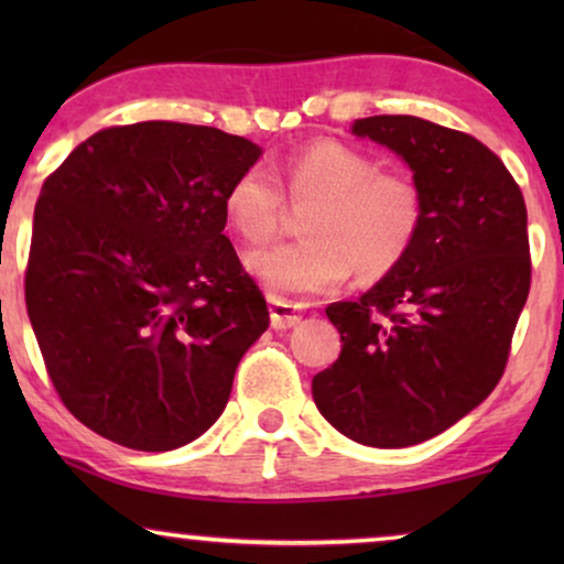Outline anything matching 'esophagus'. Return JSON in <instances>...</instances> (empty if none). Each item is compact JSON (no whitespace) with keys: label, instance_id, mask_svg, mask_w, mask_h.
<instances>
[{"label":"esophagus","instance_id":"1","mask_svg":"<svg viewBox=\"0 0 564 564\" xmlns=\"http://www.w3.org/2000/svg\"><path fill=\"white\" fill-rule=\"evenodd\" d=\"M269 313H272V328L282 330V328H292L295 323H300L303 318V305L297 303H290V300H282L276 295H269Z\"/></svg>","mask_w":564,"mask_h":564}]
</instances>
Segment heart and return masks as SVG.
Wrapping results in <instances>:
<instances>
[{
	"instance_id": "b5f03b06",
	"label": "heart",
	"mask_w": 564,
	"mask_h": 564,
	"mask_svg": "<svg viewBox=\"0 0 564 564\" xmlns=\"http://www.w3.org/2000/svg\"><path fill=\"white\" fill-rule=\"evenodd\" d=\"M283 182L292 203L307 205L303 241L276 243L246 257V267L276 295H307L344 282L354 269L375 280L395 269L423 226V195L403 172H382L349 143L323 138L292 153L274 174L246 166L228 184L223 210L249 243L269 241L284 213Z\"/></svg>"
}]
</instances>
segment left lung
<instances>
[{"label":"left lung","instance_id":"left-lung-1","mask_svg":"<svg viewBox=\"0 0 564 564\" xmlns=\"http://www.w3.org/2000/svg\"><path fill=\"white\" fill-rule=\"evenodd\" d=\"M351 133L411 166L423 226L357 303L326 307L344 346L313 400L344 436L400 449L465 419L503 377L531 284L527 205L503 161L459 130L375 115Z\"/></svg>","mask_w":564,"mask_h":564}]
</instances>
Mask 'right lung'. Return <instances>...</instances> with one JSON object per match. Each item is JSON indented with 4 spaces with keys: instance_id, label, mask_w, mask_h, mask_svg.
I'll list each match as a JSON object with an SVG mask.
<instances>
[{
    "instance_id": "obj_1",
    "label": "right lung",
    "mask_w": 564,
    "mask_h": 564,
    "mask_svg": "<svg viewBox=\"0 0 564 564\" xmlns=\"http://www.w3.org/2000/svg\"><path fill=\"white\" fill-rule=\"evenodd\" d=\"M261 149L149 120L95 133L43 182L25 303L64 405L95 434L169 452L218 421L267 300L226 228L228 184Z\"/></svg>"
}]
</instances>
